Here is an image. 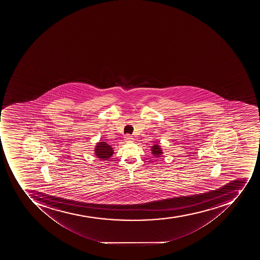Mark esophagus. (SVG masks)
Masks as SVG:
<instances>
[{
	"instance_id": "34e87169",
	"label": "esophagus",
	"mask_w": 260,
	"mask_h": 260,
	"mask_svg": "<svg viewBox=\"0 0 260 260\" xmlns=\"http://www.w3.org/2000/svg\"><path fill=\"white\" fill-rule=\"evenodd\" d=\"M133 139V137H132L131 135H129V134H127L126 137H125V140H126L127 141H131Z\"/></svg>"
}]
</instances>
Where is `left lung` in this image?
Returning <instances> with one entry per match:
<instances>
[{
    "mask_svg": "<svg viewBox=\"0 0 260 260\" xmlns=\"http://www.w3.org/2000/svg\"><path fill=\"white\" fill-rule=\"evenodd\" d=\"M151 150L153 154H154V156H157V157L161 155V153H162V152H161V149H160L158 145H153V147H152Z\"/></svg>",
    "mask_w": 260,
    "mask_h": 260,
    "instance_id": "1",
    "label": "left lung"
}]
</instances>
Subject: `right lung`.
Returning <instances> with one entry per match:
<instances>
[{"mask_svg":"<svg viewBox=\"0 0 260 260\" xmlns=\"http://www.w3.org/2000/svg\"><path fill=\"white\" fill-rule=\"evenodd\" d=\"M95 153L99 158L103 159V161H108L109 157L112 156L113 149L108 144L104 141H101L96 146Z\"/></svg>","mask_w":260,"mask_h":260,"instance_id":"add662e5","label":"right lung"}]
</instances>
